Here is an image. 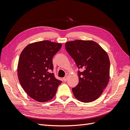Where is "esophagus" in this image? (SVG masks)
<instances>
[{
  "mask_svg": "<svg viewBox=\"0 0 130 130\" xmlns=\"http://www.w3.org/2000/svg\"><path fill=\"white\" fill-rule=\"evenodd\" d=\"M67 78H68V76L66 75V76H65L63 78V80L64 81H66L67 80Z\"/></svg>",
  "mask_w": 130,
  "mask_h": 130,
  "instance_id": "34e87169",
  "label": "esophagus"
}]
</instances>
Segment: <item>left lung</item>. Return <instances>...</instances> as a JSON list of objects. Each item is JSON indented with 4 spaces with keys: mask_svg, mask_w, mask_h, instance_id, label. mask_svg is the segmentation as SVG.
Listing matches in <instances>:
<instances>
[{
    "mask_svg": "<svg viewBox=\"0 0 130 130\" xmlns=\"http://www.w3.org/2000/svg\"><path fill=\"white\" fill-rule=\"evenodd\" d=\"M67 52L74 59L78 68L79 82L72 90L76 99L83 103L97 99L109 80L110 62L101 46L93 41L75 40L66 43Z\"/></svg>",
    "mask_w": 130,
    "mask_h": 130,
    "instance_id": "8db88e82",
    "label": "left lung"
}]
</instances>
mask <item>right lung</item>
<instances>
[{
	"label": "right lung",
	"mask_w": 130,
	"mask_h": 130,
	"mask_svg": "<svg viewBox=\"0 0 130 130\" xmlns=\"http://www.w3.org/2000/svg\"><path fill=\"white\" fill-rule=\"evenodd\" d=\"M62 46L61 43L42 41L31 43L23 50L19 58L18 80L24 91L41 103L53 99L62 81L53 70V57Z\"/></svg>",
	"instance_id": "obj_1"
}]
</instances>
